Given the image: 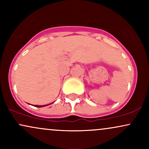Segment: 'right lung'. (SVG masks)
Returning a JSON list of instances; mask_svg holds the SVG:
<instances>
[{"instance_id": "add662e5", "label": "right lung", "mask_w": 149, "mask_h": 149, "mask_svg": "<svg viewBox=\"0 0 149 149\" xmlns=\"http://www.w3.org/2000/svg\"><path fill=\"white\" fill-rule=\"evenodd\" d=\"M53 103V102H52ZM52 104V103H51ZM49 105V104H48ZM45 106H47V105H42V106H38V105H35L34 106V107H45Z\"/></svg>"}]
</instances>
